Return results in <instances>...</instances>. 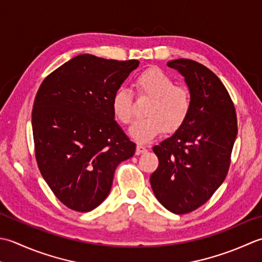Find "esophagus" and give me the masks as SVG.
<instances>
[{"mask_svg": "<svg viewBox=\"0 0 262 262\" xmlns=\"http://www.w3.org/2000/svg\"><path fill=\"white\" fill-rule=\"evenodd\" d=\"M147 150H148V149L146 148V146H143L142 143H138V145H137V150H136L137 155L143 154V152H146Z\"/></svg>", "mask_w": 262, "mask_h": 262, "instance_id": "esophagus-1", "label": "esophagus"}]
</instances>
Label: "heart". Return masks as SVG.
<instances>
[{"mask_svg":"<svg viewBox=\"0 0 262 262\" xmlns=\"http://www.w3.org/2000/svg\"><path fill=\"white\" fill-rule=\"evenodd\" d=\"M139 96L151 98L147 106L146 119L131 126L130 135L139 142H148L164 129L173 133L188 120L192 108L191 94L185 87L176 86L175 80L159 69H149L135 81ZM112 112L117 121L129 124L133 119V99L130 90L120 88L111 100Z\"/></svg>","mask_w":262,"mask_h":262,"instance_id":"1","label":"heart"}]
</instances>
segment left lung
Wrapping results in <instances>:
<instances>
[{
	"instance_id": "left-lung-1",
	"label": "left lung",
	"mask_w": 262,
	"mask_h": 262,
	"mask_svg": "<svg viewBox=\"0 0 262 262\" xmlns=\"http://www.w3.org/2000/svg\"><path fill=\"white\" fill-rule=\"evenodd\" d=\"M167 66L184 77L192 108L179 130L152 147L159 164L150 185L167 210L182 215L209 200L225 180L237 120L225 86L209 69L188 58Z\"/></svg>"
}]
</instances>
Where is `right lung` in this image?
Instances as JSON below:
<instances>
[{
  "mask_svg": "<svg viewBox=\"0 0 262 262\" xmlns=\"http://www.w3.org/2000/svg\"><path fill=\"white\" fill-rule=\"evenodd\" d=\"M139 63L78 55L37 92L31 113L36 161L53 193L72 210L98 207L117 165L136 152L114 120L111 100Z\"/></svg>",
  "mask_w": 262,
  "mask_h": 262,
  "instance_id": "right-lung-1",
  "label": "right lung"
}]
</instances>
